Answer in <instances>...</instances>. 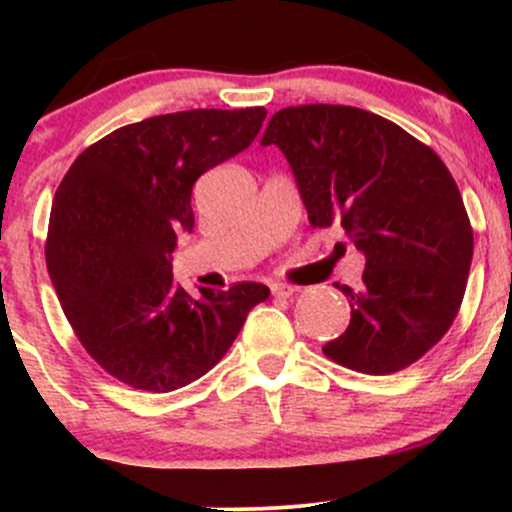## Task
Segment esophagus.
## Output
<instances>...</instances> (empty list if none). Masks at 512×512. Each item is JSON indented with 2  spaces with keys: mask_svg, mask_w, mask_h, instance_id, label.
<instances>
[{
  "mask_svg": "<svg viewBox=\"0 0 512 512\" xmlns=\"http://www.w3.org/2000/svg\"><path fill=\"white\" fill-rule=\"evenodd\" d=\"M269 289H272V293H274L276 298H291L293 293H296V286L284 284V281H274V284L269 286Z\"/></svg>",
  "mask_w": 512,
  "mask_h": 512,
  "instance_id": "34e87169",
  "label": "esophagus"
}]
</instances>
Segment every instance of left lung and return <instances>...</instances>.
<instances>
[{
    "label": "left lung",
    "mask_w": 512,
    "mask_h": 512,
    "mask_svg": "<svg viewBox=\"0 0 512 512\" xmlns=\"http://www.w3.org/2000/svg\"><path fill=\"white\" fill-rule=\"evenodd\" d=\"M260 144L284 151L310 223H339L366 255L361 289L337 284L351 322L325 356L368 375L419 361L457 317L474 252L440 156L385 117L327 103L274 113Z\"/></svg>",
    "instance_id": "1"
}]
</instances>
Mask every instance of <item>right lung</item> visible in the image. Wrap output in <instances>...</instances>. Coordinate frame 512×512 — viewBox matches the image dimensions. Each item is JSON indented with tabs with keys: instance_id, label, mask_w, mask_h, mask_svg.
Returning a JSON list of instances; mask_svg holds the SVG:
<instances>
[{
	"instance_id": "right-lung-1",
	"label": "right lung",
	"mask_w": 512,
	"mask_h": 512,
	"mask_svg": "<svg viewBox=\"0 0 512 512\" xmlns=\"http://www.w3.org/2000/svg\"><path fill=\"white\" fill-rule=\"evenodd\" d=\"M267 110H185L125 125L81 151L55 192L45 260L69 325L105 373L170 392L202 378L269 289L192 298L170 255L195 228L192 185L248 149Z\"/></svg>"
}]
</instances>
